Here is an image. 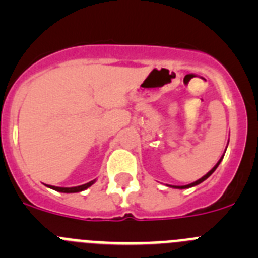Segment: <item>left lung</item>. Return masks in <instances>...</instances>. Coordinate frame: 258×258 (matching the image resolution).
<instances>
[{
	"label": "left lung",
	"mask_w": 258,
	"mask_h": 258,
	"mask_svg": "<svg viewBox=\"0 0 258 258\" xmlns=\"http://www.w3.org/2000/svg\"><path fill=\"white\" fill-rule=\"evenodd\" d=\"M222 159H223V155H222V157H221L220 160H218V163H217V164H216V165H214V166H213V168H212V169H211V170H209V172H208V173H207V174H206V175H203L202 178H200V179H198V181L192 182V183H190V184H184V186H170V187H174V188H188V187H192V186H197V184L202 183V182H203V181H206V179H207V178H208L209 175H211V174H212V173H213V172H214V170L217 169V166H218V165H220V163H221V161H222Z\"/></svg>",
	"instance_id": "8db88e82"
}]
</instances>
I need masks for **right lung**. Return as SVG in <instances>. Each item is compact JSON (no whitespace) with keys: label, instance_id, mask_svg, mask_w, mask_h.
<instances>
[{"label":"right lung","instance_id":"obj_1","mask_svg":"<svg viewBox=\"0 0 258 258\" xmlns=\"http://www.w3.org/2000/svg\"><path fill=\"white\" fill-rule=\"evenodd\" d=\"M94 182H95V179H93V181L88 182V183L81 184V186H76V187H56V186H50V184H47V187L52 188V190H55V191H59V192L72 194V192H80V191L86 190V188L90 187V186H92Z\"/></svg>","mask_w":258,"mask_h":258}]
</instances>
